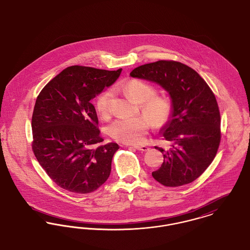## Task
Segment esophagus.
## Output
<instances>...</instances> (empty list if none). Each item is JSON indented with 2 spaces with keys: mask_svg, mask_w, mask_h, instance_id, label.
I'll return each instance as SVG.
<instances>
[{
  "mask_svg": "<svg viewBox=\"0 0 250 250\" xmlns=\"http://www.w3.org/2000/svg\"><path fill=\"white\" fill-rule=\"evenodd\" d=\"M134 147L140 151H147L149 149V147L146 146H134Z\"/></svg>",
  "mask_w": 250,
  "mask_h": 250,
  "instance_id": "esophagus-1",
  "label": "esophagus"
}]
</instances>
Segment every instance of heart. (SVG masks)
<instances>
[{"label": "heart", "instance_id": "b5f03b06", "mask_svg": "<svg viewBox=\"0 0 250 250\" xmlns=\"http://www.w3.org/2000/svg\"><path fill=\"white\" fill-rule=\"evenodd\" d=\"M121 87L135 101L141 103V110L146 115L134 118H121L114 121L109 128L110 136L118 142L136 145L145 140L151 121L155 125H164L172 118L174 105L172 100L165 95H156L157 89L152 84L142 81L131 80ZM113 90H104L95 102L97 112L103 118H107L111 113V102Z\"/></svg>", "mask_w": 250, "mask_h": 250}]
</instances>
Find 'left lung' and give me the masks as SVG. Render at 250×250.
<instances>
[{
    "label": "left lung",
    "mask_w": 250,
    "mask_h": 250,
    "mask_svg": "<svg viewBox=\"0 0 250 250\" xmlns=\"http://www.w3.org/2000/svg\"><path fill=\"white\" fill-rule=\"evenodd\" d=\"M130 76L161 84L172 99V119L162 129L169 146H155L164 163L154 179L169 188L192 183L209 167L221 143V115L211 88L191 67L171 60L138 66Z\"/></svg>",
    "instance_id": "obj_1"
}]
</instances>
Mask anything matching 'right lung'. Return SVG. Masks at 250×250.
Listing matches in <instances>:
<instances>
[{
  "mask_svg": "<svg viewBox=\"0 0 250 250\" xmlns=\"http://www.w3.org/2000/svg\"><path fill=\"white\" fill-rule=\"evenodd\" d=\"M121 71L72 65L53 78L36 99L32 150L49 178L65 190L93 192L110 175L119 146L101 144L104 139L90 101Z\"/></svg>",
  "mask_w": 250,
  "mask_h": 250,
  "instance_id": "add662e5",
  "label": "right lung"
}]
</instances>
